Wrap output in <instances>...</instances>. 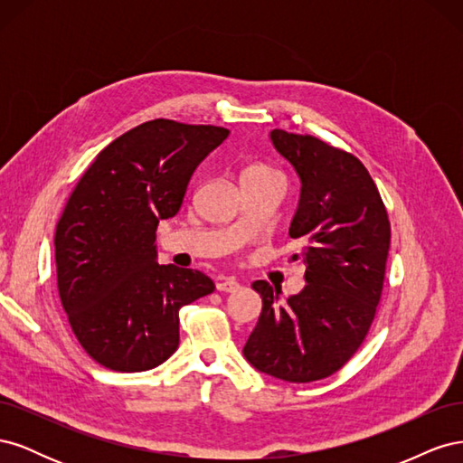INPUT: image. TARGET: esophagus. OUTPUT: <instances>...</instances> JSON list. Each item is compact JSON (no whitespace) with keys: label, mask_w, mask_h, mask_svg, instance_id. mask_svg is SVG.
<instances>
[{"label":"esophagus","mask_w":463,"mask_h":463,"mask_svg":"<svg viewBox=\"0 0 463 463\" xmlns=\"http://www.w3.org/2000/svg\"><path fill=\"white\" fill-rule=\"evenodd\" d=\"M240 288H241V284L237 282L235 278H223L216 284V289L223 291V293H232V291H237Z\"/></svg>","instance_id":"34e87169"}]
</instances>
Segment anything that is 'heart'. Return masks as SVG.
<instances>
[{"label":"heart","instance_id":"1","mask_svg":"<svg viewBox=\"0 0 463 463\" xmlns=\"http://www.w3.org/2000/svg\"><path fill=\"white\" fill-rule=\"evenodd\" d=\"M245 175H276L272 170H269V167L266 165H260V164H250V165H247L245 170H243V175L241 177H245Z\"/></svg>","mask_w":463,"mask_h":463}]
</instances>
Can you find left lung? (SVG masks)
<instances>
[{"instance_id":"left-lung-1","label":"left lung","mask_w":463,"mask_h":463,"mask_svg":"<svg viewBox=\"0 0 463 463\" xmlns=\"http://www.w3.org/2000/svg\"><path fill=\"white\" fill-rule=\"evenodd\" d=\"M270 141L301 179L289 237L303 245L291 260L305 264L307 284L278 303L279 291L257 279L262 311L243 355L279 381L313 383L342 369L365 340L383 293L390 222L354 154L282 129Z\"/></svg>"}]
</instances>
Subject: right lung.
<instances>
[{
  "label": "right lung",
  "mask_w": 463,
  "mask_h": 463,
  "mask_svg": "<svg viewBox=\"0 0 463 463\" xmlns=\"http://www.w3.org/2000/svg\"><path fill=\"white\" fill-rule=\"evenodd\" d=\"M228 129L152 119L109 143L55 228L58 289L82 349L102 367H158L179 345V309L214 291L206 274L158 264L156 228L179 213L197 165Z\"/></svg>",
  "instance_id": "obj_1"
}]
</instances>
